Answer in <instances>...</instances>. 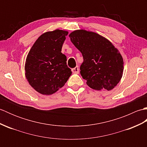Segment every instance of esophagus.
<instances>
[{
  "instance_id": "34e87169",
  "label": "esophagus",
  "mask_w": 147,
  "mask_h": 147,
  "mask_svg": "<svg viewBox=\"0 0 147 147\" xmlns=\"http://www.w3.org/2000/svg\"><path fill=\"white\" fill-rule=\"evenodd\" d=\"M72 72H73V73H76V74H78L79 73V68H78V66H76L74 68H73L71 69Z\"/></svg>"
}]
</instances>
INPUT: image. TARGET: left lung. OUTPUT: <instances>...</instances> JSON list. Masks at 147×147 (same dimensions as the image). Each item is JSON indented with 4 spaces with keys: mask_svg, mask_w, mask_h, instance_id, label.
Masks as SVG:
<instances>
[{
    "mask_svg": "<svg viewBox=\"0 0 147 147\" xmlns=\"http://www.w3.org/2000/svg\"><path fill=\"white\" fill-rule=\"evenodd\" d=\"M71 42L82 54L80 74L87 85L96 90H111L123 76V59L112 43L98 34L84 30L71 33Z\"/></svg>",
    "mask_w": 147,
    "mask_h": 147,
    "instance_id": "left-lung-1",
    "label": "left lung"
}]
</instances>
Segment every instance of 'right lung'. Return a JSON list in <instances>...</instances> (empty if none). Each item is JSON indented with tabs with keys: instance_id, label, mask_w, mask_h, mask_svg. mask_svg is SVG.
Wrapping results in <instances>:
<instances>
[{
	"instance_id": "add662e5",
	"label": "right lung",
	"mask_w": 147,
	"mask_h": 147,
	"mask_svg": "<svg viewBox=\"0 0 147 147\" xmlns=\"http://www.w3.org/2000/svg\"><path fill=\"white\" fill-rule=\"evenodd\" d=\"M66 31L44 33L36 40L27 55L25 75L30 85L43 95H52L67 82L72 72L66 56L61 52Z\"/></svg>"
}]
</instances>
